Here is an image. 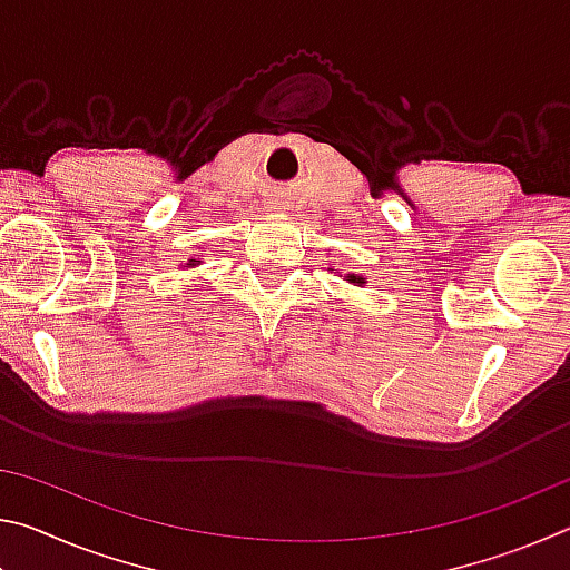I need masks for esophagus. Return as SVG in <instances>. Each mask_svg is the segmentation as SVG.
<instances>
[{
  "label": "esophagus",
  "mask_w": 570,
  "mask_h": 570,
  "mask_svg": "<svg viewBox=\"0 0 570 570\" xmlns=\"http://www.w3.org/2000/svg\"><path fill=\"white\" fill-rule=\"evenodd\" d=\"M276 206H282V200H278V198H276Z\"/></svg>",
  "instance_id": "1"
}]
</instances>
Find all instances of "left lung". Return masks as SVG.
<instances>
[{
	"label": "left lung",
	"instance_id": "obj_1",
	"mask_svg": "<svg viewBox=\"0 0 570 570\" xmlns=\"http://www.w3.org/2000/svg\"><path fill=\"white\" fill-rule=\"evenodd\" d=\"M330 272H334L336 276H342V272H336V268H330ZM344 282L346 284H354V286H364L366 278L360 276V274H344Z\"/></svg>",
	"mask_w": 570,
	"mask_h": 570
}]
</instances>
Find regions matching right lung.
I'll list each match as a JSON object with an SVG mask.
<instances>
[{"label": "right lung", "mask_w": 570, "mask_h": 570, "mask_svg": "<svg viewBox=\"0 0 570 570\" xmlns=\"http://www.w3.org/2000/svg\"><path fill=\"white\" fill-rule=\"evenodd\" d=\"M200 264H204V262H196V258H188V264L183 266V268H193V266H200Z\"/></svg>", "instance_id": "obj_1"}]
</instances>
